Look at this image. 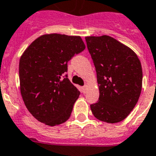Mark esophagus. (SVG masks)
I'll return each mask as SVG.
<instances>
[{
    "label": "esophagus",
    "instance_id": "34e87169",
    "mask_svg": "<svg viewBox=\"0 0 156 156\" xmlns=\"http://www.w3.org/2000/svg\"><path fill=\"white\" fill-rule=\"evenodd\" d=\"M87 89H88V85H84V86L82 87V92L85 94L87 92Z\"/></svg>",
    "mask_w": 156,
    "mask_h": 156
}]
</instances>
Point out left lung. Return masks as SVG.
Masks as SVG:
<instances>
[{"mask_svg":"<svg viewBox=\"0 0 156 156\" xmlns=\"http://www.w3.org/2000/svg\"><path fill=\"white\" fill-rule=\"evenodd\" d=\"M87 47L94 62L99 98L90 105L98 119L118 123L137 104L142 86V69L137 54L109 36L86 37Z\"/></svg>","mask_w":156,"mask_h":156,"instance_id":"left-lung-1","label":"left lung"}]
</instances>
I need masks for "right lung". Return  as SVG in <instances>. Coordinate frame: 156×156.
I'll list each match as a JSON object with an SVG mask.
<instances>
[{"label":"right lung","mask_w":156,"mask_h":156,"mask_svg":"<svg viewBox=\"0 0 156 156\" xmlns=\"http://www.w3.org/2000/svg\"><path fill=\"white\" fill-rule=\"evenodd\" d=\"M84 49L80 37L54 33L41 36L23 52L19 61L20 91L37 120L54 126L69 119L80 91L63 74L68 61Z\"/></svg>","instance_id":"right-lung-1"}]
</instances>
